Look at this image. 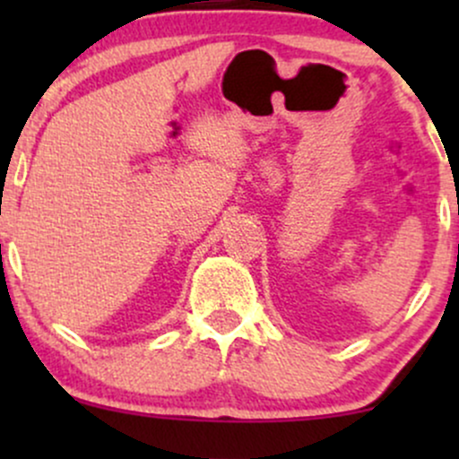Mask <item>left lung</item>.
<instances>
[{"label":"left lung","mask_w":459,"mask_h":459,"mask_svg":"<svg viewBox=\"0 0 459 459\" xmlns=\"http://www.w3.org/2000/svg\"><path fill=\"white\" fill-rule=\"evenodd\" d=\"M457 213H459V209H457Z\"/></svg>","instance_id":"1"}]
</instances>
